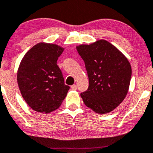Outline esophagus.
<instances>
[{
  "label": "esophagus",
  "instance_id": "obj_1",
  "mask_svg": "<svg viewBox=\"0 0 153 153\" xmlns=\"http://www.w3.org/2000/svg\"><path fill=\"white\" fill-rule=\"evenodd\" d=\"M71 89L73 90H76L77 89V85L76 84H74V85H72L71 86Z\"/></svg>",
  "mask_w": 153,
  "mask_h": 153
}]
</instances>
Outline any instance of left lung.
Instances as JSON below:
<instances>
[{
  "mask_svg": "<svg viewBox=\"0 0 153 153\" xmlns=\"http://www.w3.org/2000/svg\"><path fill=\"white\" fill-rule=\"evenodd\" d=\"M76 49L84 60L88 77L87 90L80 94L84 103L99 114L113 111L128 91L132 75L128 60L104 40L79 45Z\"/></svg>",
  "mask_w": 153,
  "mask_h": 153,
  "instance_id": "left-lung-1",
  "label": "left lung"
}]
</instances>
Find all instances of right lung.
<instances>
[{
  "mask_svg": "<svg viewBox=\"0 0 153 153\" xmlns=\"http://www.w3.org/2000/svg\"><path fill=\"white\" fill-rule=\"evenodd\" d=\"M64 51L54 44L38 43L27 52L17 74L20 93L33 110L49 113L61 105L69 86L57 60Z\"/></svg>",
  "mask_w": 153,
  "mask_h": 153,
  "instance_id": "add662e5",
  "label": "right lung"
}]
</instances>
